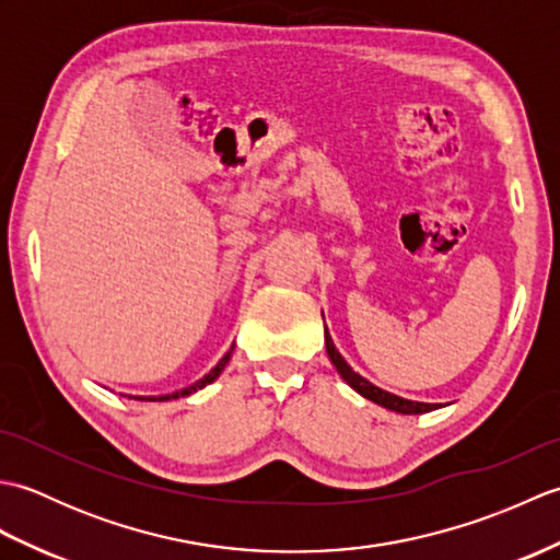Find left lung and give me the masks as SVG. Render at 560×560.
Segmentation results:
<instances>
[{
    "label": "left lung",
    "instance_id": "left-lung-1",
    "mask_svg": "<svg viewBox=\"0 0 560 560\" xmlns=\"http://www.w3.org/2000/svg\"><path fill=\"white\" fill-rule=\"evenodd\" d=\"M325 343H327V355H329V361L335 363V368L339 371V375H341L343 380H347V383H349L355 392H359V395H363L365 399H371V401L380 404V407L392 409V411H397V413H425V411H433V409H438L435 404H423V401L401 399V397H397V395H389V392H385V389H380V387H375V385L368 383L365 377H361L359 373L353 371V368H351L347 361L341 359V353L337 351L335 341H331L327 327H325Z\"/></svg>",
    "mask_w": 560,
    "mask_h": 560
}]
</instances>
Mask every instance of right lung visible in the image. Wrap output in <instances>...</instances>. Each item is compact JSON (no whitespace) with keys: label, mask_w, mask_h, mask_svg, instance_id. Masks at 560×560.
<instances>
[{"label":"right lung","mask_w":560,"mask_h":560,"mask_svg":"<svg viewBox=\"0 0 560 560\" xmlns=\"http://www.w3.org/2000/svg\"><path fill=\"white\" fill-rule=\"evenodd\" d=\"M231 353H233V349L223 355V359L219 361V365L213 368V371L209 373V375H205L199 380V383H195V385H189V387H185V389H180V392H173V395H163V397H151V401H168V399H177V397H187V395H192V392H197V389H201V387H207L209 383H213V380H217L219 375H221V371L225 368V363L231 361ZM139 399V397H137Z\"/></svg>","instance_id":"add662e5"}]
</instances>
